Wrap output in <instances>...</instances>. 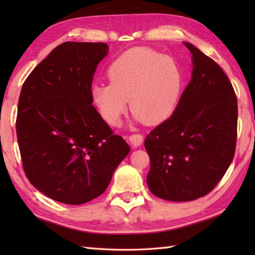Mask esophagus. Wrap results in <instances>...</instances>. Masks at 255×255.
<instances>
[{"label":"esophagus","instance_id":"esophagus-1","mask_svg":"<svg viewBox=\"0 0 255 255\" xmlns=\"http://www.w3.org/2000/svg\"><path fill=\"white\" fill-rule=\"evenodd\" d=\"M129 142H130L133 147H138V145L143 142V136L141 133H132L129 136Z\"/></svg>","mask_w":255,"mask_h":255}]
</instances>
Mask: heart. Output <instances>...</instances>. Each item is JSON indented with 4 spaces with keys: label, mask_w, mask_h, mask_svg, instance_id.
I'll use <instances>...</instances> for the list:
<instances>
[{
    "label": "heart",
    "mask_w": 255,
    "mask_h": 255,
    "mask_svg": "<svg viewBox=\"0 0 255 255\" xmlns=\"http://www.w3.org/2000/svg\"><path fill=\"white\" fill-rule=\"evenodd\" d=\"M108 84L92 86L91 95L101 116L116 125L129 106L137 121L155 125L170 115L180 97L182 70L174 58L150 48L125 51L107 70Z\"/></svg>",
    "instance_id": "b5f03b06"
}]
</instances>
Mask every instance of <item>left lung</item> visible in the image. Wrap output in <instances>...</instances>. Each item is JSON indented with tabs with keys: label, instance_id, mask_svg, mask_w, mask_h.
I'll use <instances>...</instances> for the list:
<instances>
[{
	"label": "left lung",
	"instance_id": "left-lung-1",
	"mask_svg": "<svg viewBox=\"0 0 255 255\" xmlns=\"http://www.w3.org/2000/svg\"><path fill=\"white\" fill-rule=\"evenodd\" d=\"M184 44L193 55L191 82L173 115L144 140L150 192L172 202L194 200L213 191L231 164L237 143L234 86L213 59Z\"/></svg>",
	"mask_w": 255,
	"mask_h": 255
}]
</instances>
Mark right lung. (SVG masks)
I'll return each instance as SVG.
<instances>
[{"mask_svg":"<svg viewBox=\"0 0 255 255\" xmlns=\"http://www.w3.org/2000/svg\"><path fill=\"white\" fill-rule=\"evenodd\" d=\"M107 50L104 42H63L21 86L16 133L23 169L57 202L99 197L130 151L92 105L93 75Z\"/></svg>","mask_w":255,"mask_h":255,"instance_id":"1","label":"right lung"}]
</instances>
